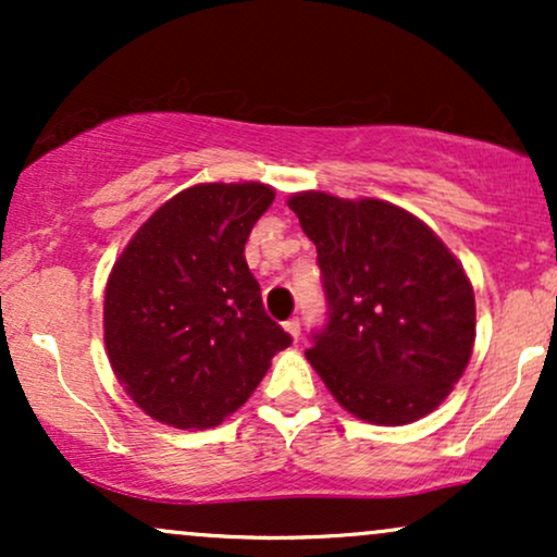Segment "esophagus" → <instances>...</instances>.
I'll use <instances>...</instances> for the list:
<instances>
[{
	"label": "esophagus",
	"mask_w": 557,
	"mask_h": 557,
	"mask_svg": "<svg viewBox=\"0 0 557 557\" xmlns=\"http://www.w3.org/2000/svg\"><path fill=\"white\" fill-rule=\"evenodd\" d=\"M285 330L290 332V337H293V341H298V335H300V319H298V317L287 319V322H285Z\"/></svg>",
	"instance_id": "1"
}]
</instances>
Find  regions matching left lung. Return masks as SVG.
I'll list each match as a JSON object with an SVG mask.
<instances>
[{"instance_id": "obj_1", "label": "left lung", "mask_w": 557, "mask_h": 557, "mask_svg": "<svg viewBox=\"0 0 557 557\" xmlns=\"http://www.w3.org/2000/svg\"><path fill=\"white\" fill-rule=\"evenodd\" d=\"M327 319L306 359L345 411L398 426L434 411L474 348V290L424 222L387 201L298 194Z\"/></svg>"}]
</instances>
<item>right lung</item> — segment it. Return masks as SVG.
<instances>
[{
    "mask_svg": "<svg viewBox=\"0 0 557 557\" xmlns=\"http://www.w3.org/2000/svg\"><path fill=\"white\" fill-rule=\"evenodd\" d=\"M274 190L194 185L149 216L112 267L104 343L125 393L181 430L216 426L251 398L293 337L264 311L243 248Z\"/></svg>",
    "mask_w": 557,
    "mask_h": 557,
    "instance_id": "1",
    "label": "right lung"
}]
</instances>
